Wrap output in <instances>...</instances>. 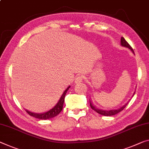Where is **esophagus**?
<instances>
[{
	"instance_id": "34e87169",
	"label": "esophagus",
	"mask_w": 149,
	"mask_h": 149,
	"mask_svg": "<svg viewBox=\"0 0 149 149\" xmlns=\"http://www.w3.org/2000/svg\"><path fill=\"white\" fill-rule=\"evenodd\" d=\"M82 80H83V77H82V76H81V75H79V76H77V77H76V79H75L74 82L76 84L81 83V82H82Z\"/></svg>"
}]
</instances>
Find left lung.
Masks as SVG:
<instances>
[{"mask_svg":"<svg viewBox=\"0 0 149 149\" xmlns=\"http://www.w3.org/2000/svg\"><path fill=\"white\" fill-rule=\"evenodd\" d=\"M120 45L122 47H127L128 48V49H129L130 51H131L132 52L134 53V51L133 49H132V47H130V46L129 45V43H128L127 41H126V40L123 37H121V39H120ZM134 93H135V92L134 93L133 95H132V97L134 95ZM130 101V100H129L127 103L125 104L123 106L120 107V108H118L117 109H114V110H108V111H107V110H103V109H98L97 108V107L95 106V105H94L93 103V101L91 100H90V106L91 107V109H93L94 111L97 112V113L101 114V115H104V116H113V115H114V114H116L118 113H120V111H122L123 109H124L126 106L128 104V103H129V102Z\"/></svg>","mask_w":149,"mask_h":149,"instance_id":"left-lung-1","label":"left lung"}]
</instances>
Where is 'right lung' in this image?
<instances>
[{
	"label": "right lung",
	"mask_w": 149,
	"mask_h": 149,
	"mask_svg": "<svg viewBox=\"0 0 149 149\" xmlns=\"http://www.w3.org/2000/svg\"><path fill=\"white\" fill-rule=\"evenodd\" d=\"M70 87V86H68L67 88V89L64 91V93H63V95L59 99L58 102L56 104L55 106H54L53 108H52L51 109H50L49 111H48L47 112H45V113H33V112H31L28 111V110H26V113H28L29 115H31L32 116H34L36 118H39V119L41 120H47V119H50V118H52L58 115V114L61 113L63 110V104H64V101H65V95L67 94V91L69 88Z\"/></svg>",
	"instance_id": "1"
}]
</instances>
